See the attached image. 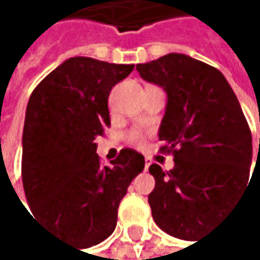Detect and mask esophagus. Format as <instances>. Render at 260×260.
<instances>
[{
    "label": "esophagus",
    "instance_id": "1",
    "mask_svg": "<svg viewBox=\"0 0 260 260\" xmlns=\"http://www.w3.org/2000/svg\"><path fill=\"white\" fill-rule=\"evenodd\" d=\"M151 163H152V161H151V158H148V157H146V158H145V171H148V170H149Z\"/></svg>",
    "mask_w": 260,
    "mask_h": 260
}]
</instances>
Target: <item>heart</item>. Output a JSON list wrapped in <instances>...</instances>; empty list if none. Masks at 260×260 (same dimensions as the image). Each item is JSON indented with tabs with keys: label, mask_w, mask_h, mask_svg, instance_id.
Returning <instances> with one entry per match:
<instances>
[{
	"label": "heart",
	"mask_w": 260,
	"mask_h": 260,
	"mask_svg": "<svg viewBox=\"0 0 260 260\" xmlns=\"http://www.w3.org/2000/svg\"><path fill=\"white\" fill-rule=\"evenodd\" d=\"M131 140H133L134 143H139V142L142 140V137H140L139 134H133V136H131Z\"/></svg>",
	"instance_id": "heart-1"
}]
</instances>
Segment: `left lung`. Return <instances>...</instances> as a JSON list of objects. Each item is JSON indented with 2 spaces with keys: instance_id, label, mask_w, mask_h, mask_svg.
<instances>
[{
  "instance_id": "obj_1",
  "label": "left lung",
  "mask_w": 260,
  "mask_h": 260,
  "mask_svg": "<svg viewBox=\"0 0 260 260\" xmlns=\"http://www.w3.org/2000/svg\"><path fill=\"white\" fill-rule=\"evenodd\" d=\"M137 71L166 92L158 139L163 152L174 154L170 171L149 166L155 179L148 196L152 219L170 236L196 240L250 186L248 123L223 74L207 63L168 53Z\"/></svg>"
}]
</instances>
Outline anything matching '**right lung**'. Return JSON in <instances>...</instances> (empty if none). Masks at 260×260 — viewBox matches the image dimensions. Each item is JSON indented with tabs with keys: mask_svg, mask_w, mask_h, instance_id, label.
Returning a JSON list of instances; mask_svg holds the SVG:
<instances>
[{
	"mask_svg": "<svg viewBox=\"0 0 260 260\" xmlns=\"http://www.w3.org/2000/svg\"><path fill=\"white\" fill-rule=\"evenodd\" d=\"M134 64L74 57L32 92L23 129V186L35 219L80 248L108 239L127 186L145 168L134 149L102 166L95 139L109 126L111 89Z\"/></svg>",
	"mask_w": 260,
	"mask_h": 260,
	"instance_id": "obj_1",
	"label": "right lung"
}]
</instances>
